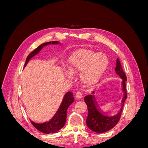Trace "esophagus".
Instances as JSON below:
<instances>
[{"label":"esophagus","instance_id":"1","mask_svg":"<svg viewBox=\"0 0 148 148\" xmlns=\"http://www.w3.org/2000/svg\"><path fill=\"white\" fill-rule=\"evenodd\" d=\"M75 97H76V98H77V99H79V98H82V94L80 92H77V93H76Z\"/></svg>","mask_w":148,"mask_h":148}]
</instances>
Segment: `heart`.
<instances>
[{
  "mask_svg": "<svg viewBox=\"0 0 148 148\" xmlns=\"http://www.w3.org/2000/svg\"><path fill=\"white\" fill-rule=\"evenodd\" d=\"M109 61L103 53H95L83 49L73 52L69 58L68 69L71 73L80 71L82 82L86 85L95 84L105 72Z\"/></svg>",
  "mask_w": 148,
  "mask_h": 148,
  "instance_id": "1",
  "label": "heart"
}]
</instances>
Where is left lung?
<instances>
[{
    "label": "left lung",
    "instance_id": "1",
    "mask_svg": "<svg viewBox=\"0 0 148 148\" xmlns=\"http://www.w3.org/2000/svg\"><path fill=\"white\" fill-rule=\"evenodd\" d=\"M115 72L123 79L122 86L124 92V96L122 99V107L119 113L114 117L104 116L98 111L96 106V101L94 95H88L84 97V101L88 107V115L86 119V125L88 128L92 131L96 133H104L114 128L119 120L122 115V111L124 102L127 97V92L126 88L127 76L123 70L120 62L119 59H117V66L115 67ZM95 92H92L94 93Z\"/></svg>",
    "mask_w": 148,
    "mask_h": 148
}]
</instances>
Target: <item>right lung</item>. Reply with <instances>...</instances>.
I'll return each mask as SVG.
<instances>
[{"label": "right lung", "instance_id": "add662e5", "mask_svg": "<svg viewBox=\"0 0 148 148\" xmlns=\"http://www.w3.org/2000/svg\"><path fill=\"white\" fill-rule=\"evenodd\" d=\"M59 42L58 41H51L43 43L41 44L39 46H38L36 49H35L34 50L31 52L29 54L27 58H26V62L25 64V67L28 63L29 60L33 57L34 56L37 54L39 52V51L41 50L43 47L46 46L48 44H59ZM74 102V98L73 96V92H68L65 94V95L64 97L63 101H62L61 106H60L59 110L57 112L56 114L49 122H45L43 123H36L32 121H31V123H32L33 126L36 128L38 130L41 132L44 133L49 134V133H53L58 132L61 128L64 127L66 122V110L67 109L69 108V107L71 103Z\"/></svg>", "mask_w": 148, "mask_h": 148}]
</instances>
